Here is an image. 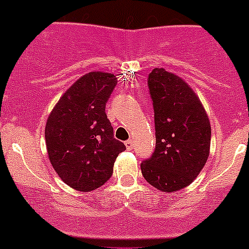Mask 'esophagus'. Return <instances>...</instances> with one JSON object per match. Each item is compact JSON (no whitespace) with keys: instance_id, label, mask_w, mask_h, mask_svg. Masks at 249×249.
Returning a JSON list of instances; mask_svg holds the SVG:
<instances>
[{"instance_id":"esophagus-1","label":"esophagus","mask_w":249,"mask_h":249,"mask_svg":"<svg viewBox=\"0 0 249 249\" xmlns=\"http://www.w3.org/2000/svg\"><path fill=\"white\" fill-rule=\"evenodd\" d=\"M124 144H126V148H127V149L131 150L132 148H133V141H132V140L126 141V142H124Z\"/></svg>"}]
</instances>
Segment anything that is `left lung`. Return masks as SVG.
Returning a JSON list of instances; mask_svg holds the SVG:
<instances>
[{
    "instance_id": "8db88e82",
    "label": "left lung",
    "mask_w": 249,
    "mask_h": 249,
    "mask_svg": "<svg viewBox=\"0 0 249 249\" xmlns=\"http://www.w3.org/2000/svg\"><path fill=\"white\" fill-rule=\"evenodd\" d=\"M154 109L156 149L141 164L143 178L164 193L190 185L210 152L211 127L190 86L172 72L156 68L148 75Z\"/></svg>"
}]
</instances>
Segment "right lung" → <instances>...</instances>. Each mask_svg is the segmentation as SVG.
Masks as SVG:
<instances>
[{
  "label": "right lung",
  "instance_id": "add662e5",
  "mask_svg": "<svg viewBox=\"0 0 249 249\" xmlns=\"http://www.w3.org/2000/svg\"><path fill=\"white\" fill-rule=\"evenodd\" d=\"M117 77L93 71L70 86L49 115L45 142L49 160L65 184L91 191L112 177L113 163L126 145L113 137L106 104Z\"/></svg>",
  "mask_w": 249,
  "mask_h": 249
}]
</instances>
